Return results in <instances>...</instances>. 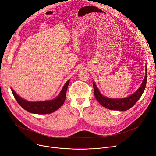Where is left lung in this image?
I'll list each match as a JSON object with an SVG mask.
<instances>
[{"label": "left lung", "mask_w": 156, "mask_h": 156, "mask_svg": "<svg viewBox=\"0 0 156 156\" xmlns=\"http://www.w3.org/2000/svg\"><path fill=\"white\" fill-rule=\"evenodd\" d=\"M147 71L146 66V75L142 82V84L139 89L135 91L130 96L122 98H111L103 96L99 91L95 83L93 81V90H94L95 97L100 104L109 110H118V111H126L132 107L135 103L140 98L143 94L144 91L146 88L147 78Z\"/></svg>", "instance_id": "obj_1"}]
</instances>
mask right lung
Listing matches in <instances>:
<instances>
[{
  "label": "right lung",
  "instance_id": "right-lung-1",
  "mask_svg": "<svg viewBox=\"0 0 156 156\" xmlns=\"http://www.w3.org/2000/svg\"><path fill=\"white\" fill-rule=\"evenodd\" d=\"M69 83V80L66 81L59 95L55 99L50 100L29 101L19 96L12 88L11 90L16 101L26 111L35 114H49L58 110L63 105Z\"/></svg>",
  "mask_w": 156,
  "mask_h": 156
}]
</instances>
